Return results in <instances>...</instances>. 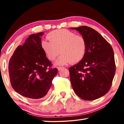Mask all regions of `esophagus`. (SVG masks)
Instances as JSON below:
<instances>
[{
  "instance_id": "1",
  "label": "esophagus",
  "mask_w": 124,
  "mask_h": 124,
  "mask_svg": "<svg viewBox=\"0 0 124 124\" xmlns=\"http://www.w3.org/2000/svg\"><path fill=\"white\" fill-rule=\"evenodd\" d=\"M62 68H64V67H57V69H58L59 70H60L61 69H62Z\"/></svg>"
}]
</instances>
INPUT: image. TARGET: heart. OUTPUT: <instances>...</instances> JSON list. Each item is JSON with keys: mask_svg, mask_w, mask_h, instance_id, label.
I'll list each match as a JSON object with an SVG mask.
<instances>
[{"mask_svg": "<svg viewBox=\"0 0 124 124\" xmlns=\"http://www.w3.org/2000/svg\"><path fill=\"white\" fill-rule=\"evenodd\" d=\"M47 38L49 41H42L41 47L48 59L53 61L60 52L62 54L56 61L55 65L77 63L85 55L86 43L82 35H76L67 29H59L51 32Z\"/></svg>", "mask_w": 124, "mask_h": 124, "instance_id": "obj_1", "label": "heart"}]
</instances>
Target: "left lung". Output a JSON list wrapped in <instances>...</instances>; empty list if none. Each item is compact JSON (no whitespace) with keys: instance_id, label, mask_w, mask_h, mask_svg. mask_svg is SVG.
I'll return each mask as SVG.
<instances>
[{"instance_id":"left-lung-1","label":"left lung","mask_w":124,"mask_h":124,"mask_svg":"<svg viewBox=\"0 0 124 124\" xmlns=\"http://www.w3.org/2000/svg\"><path fill=\"white\" fill-rule=\"evenodd\" d=\"M70 29L78 31L86 43L84 58L69 69L72 87L81 99H98L108 92L115 74L112 47L98 31L90 27Z\"/></svg>"}]
</instances>
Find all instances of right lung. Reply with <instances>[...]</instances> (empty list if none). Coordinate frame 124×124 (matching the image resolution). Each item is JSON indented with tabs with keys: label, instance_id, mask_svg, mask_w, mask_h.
Instances as JSON below:
<instances>
[{
	"label": "right lung",
	"instance_id": "right-lung-1",
	"mask_svg": "<svg viewBox=\"0 0 124 124\" xmlns=\"http://www.w3.org/2000/svg\"><path fill=\"white\" fill-rule=\"evenodd\" d=\"M43 32L29 36L19 46L9 60L8 70L12 87L25 97L45 98L56 75V68H48L51 62L41 47Z\"/></svg>",
	"mask_w": 124,
	"mask_h": 124
}]
</instances>
